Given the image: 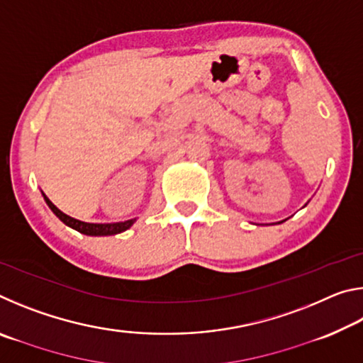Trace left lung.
<instances>
[{
	"label": "left lung",
	"instance_id": "1",
	"mask_svg": "<svg viewBox=\"0 0 363 363\" xmlns=\"http://www.w3.org/2000/svg\"><path fill=\"white\" fill-rule=\"evenodd\" d=\"M281 223H284V220H281Z\"/></svg>",
	"mask_w": 363,
	"mask_h": 363
}]
</instances>
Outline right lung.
I'll use <instances>...</instances> for the list:
<instances>
[{
  "label": "right lung",
  "mask_w": 363,
  "mask_h": 363,
  "mask_svg": "<svg viewBox=\"0 0 363 363\" xmlns=\"http://www.w3.org/2000/svg\"><path fill=\"white\" fill-rule=\"evenodd\" d=\"M45 196V201L48 203V206L51 208V211L56 214V216L62 220L65 225L72 227V229H75L78 232L84 233V235H94V237H99V235H115V233H120V232H125L126 229H130V227L134 224V220L136 219H128L125 223H112V224H93V223H83V220H78L75 218H70L69 214H65L59 210V208L52 203L51 200L48 199V196L43 194Z\"/></svg>",
  "instance_id": "obj_1"
}]
</instances>
